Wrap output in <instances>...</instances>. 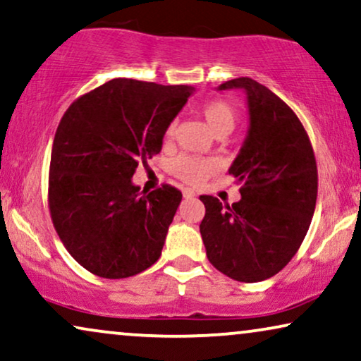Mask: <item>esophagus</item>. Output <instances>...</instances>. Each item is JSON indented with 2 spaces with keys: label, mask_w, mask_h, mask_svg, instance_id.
I'll return each instance as SVG.
<instances>
[{
  "label": "esophagus",
  "mask_w": 361,
  "mask_h": 361,
  "mask_svg": "<svg viewBox=\"0 0 361 361\" xmlns=\"http://www.w3.org/2000/svg\"><path fill=\"white\" fill-rule=\"evenodd\" d=\"M183 196H185L186 200H188V198H195L196 193H195V191L191 190V188H185V190H183Z\"/></svg>",
  "instance_id": "1"
}]
</instances>
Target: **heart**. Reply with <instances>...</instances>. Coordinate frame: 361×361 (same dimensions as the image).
Masks as SVG:
<instances>
[{
    "mask_svg": "<svg viewBox=\"0 0 361 361\" xmlns=\"http://www.w3.org/2000/svg\"><path fill=\"white\" fill-rule=\"evenodd\" d=\"M201 117L204 118L206 125L211 133L216 137H226L228 133L233 132L234 125H236V112L229 104L223 100H209L200 107ZM176 123L171 122L165 130V140L170 142L175 137ZM219 170V161L214 158H200L181 155L173 160L171 171L176 178L188 185H201L206 178L214 175Z\"/></svg>",
    "mask_w": 361,
    "mask_h": 361,
    "instance_id": "1",
    "label": "heart"
}]
</instances>
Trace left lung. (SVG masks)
<instances>
[{"mask_svg":"<svg viewBox=\"0 0 361 361\" xmlns=\"http://www.w3.org/2000/svg\"><path fill=\"white\" fill-rule=\"evenodd\" d=\"M246 94L249 125L229 168L241 181V200L223 204L201 196L200 224L206 256L219 272L239 282H259L282 271L309 231L317 201L314 150L300 120L284 100L249 77L218 90Z\"/></svg>","mask_w":361,"mask_h":361,"instance_id":"left-lung-1","label":"left lung"}]
</instances>
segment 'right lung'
I'll list each match as a JSON object with an SVG mask.
<instances>
[{
	"label": "right lung",
	"instance_id": "1",
	"mask_svg": "<svg viewBox=\"0 0 361 361\" xmlns=\"http://www.w3.org/2000/svg\"><path fill=\"white\" fill-rule=\"evenodd\" d=\"M193 92L112 79L66 110L51 153V218L71 256L95 276H135L161 256L181 191L163 185L147 195L132 176L161 152Z\"/></svg>",
	"mask_w": 361,
	"mask_h": 361
}]
</instances>
